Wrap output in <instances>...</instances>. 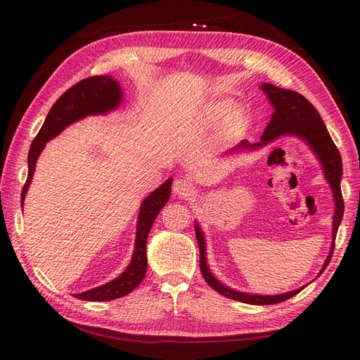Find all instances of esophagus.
<instances>
[{"label":"esophagus","mask_w":360,"mask_h":360,"mask_svg":"<svg viewBox=\"0 0 360 360\" xmlns=\"http://www.w3.org/2000/svg\"><path fill=\"white\" fill-rule=\"evenodd\" d=\"M193 184L192 182H190L188 179H186V178H178L174 181V184H173V192L178 195V196H181V198H184V196H188L190 193L193 192Z\"/></svg>","instance_id":"1"}]
</instances>
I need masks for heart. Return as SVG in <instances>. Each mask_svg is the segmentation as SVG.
Here are the masks:
<instances>
[{
  "label": "heart",
  "instance_id": "b5f03b06",
  "mask_svg": "<svg viewBox=\"0 0 360 360\" xmlns=\"http://www.w3.org/2000/svg\"><path fill=\"white\" fill-rule=\"evenodd\" d=\"M232 102L231 101H215L207 105V108L204 110V122L209 125L218 124L219 120H224L223 124V134L226 137H233L241 131L244 127V114L240 110L232 111L231 115L228 112L232 110Z\"/></svg>",
  "mask_w": 360,
  "mask_h": 360
}]
</instances>
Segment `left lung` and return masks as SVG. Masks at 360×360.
Here are the masks:
<instances>
[{
    "label": "left lung",
    "instance_id": "8db88e82",
    "mask_svg": "<svg viewBox=\"0 0 360 360\" xmlns=\"http://www.w3.org/2000/svg\"><path fill=\"white\" fill-rule=\"evenodd\" d=\"M262 89L264 91V94L267 96V98H269V102L274 106V114L271 117V122L267 124L264 129L262 141L255 143H249L248 141H243L236 145L232 151L255 150L275 141L280 136L300 137V139L307 142L311 147V150L314 151V155L319 158L320 164L323 167L325 178L328 182H330L333 196H334V204H335L334 219H333L331 250H330V255H328V258L325 259L322 271H320V274H322L326 269V266L333 257L335 235H338V229L343 218V198H342V190H340V179H342L340 153L338 147L334 145L330 133H328V129L323 124L322 117H320V114L317 112V110L312 106V103L307 97L295 93V91L283 89L275 85H271V83H263ZM195 232H196L198 244H200V266H201L202 277L205 281H207V285L212 289H215L221 295L232 298V300H236V302L249 303V304H275V303L285 302L290 297H294L304 288L303 286L300 289L290 290V292L277 294V295H259V294L240 292V290L224 286L223 283L215 278V275H213L209 269L207 258H205V238L198 223L195 224Z\"/></svg>",
    "mask_w": 360,
    "mask_h": 360
}]
</instances>
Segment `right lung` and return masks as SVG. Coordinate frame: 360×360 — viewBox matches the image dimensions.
<instances>
[{"instance_id": "1", "label": "right lung", "mask_w": 360, "mask_h": 360, "mask_svg": "<svg viewBox=\"0 0 360 360\" xmlns=\"http://www.w3.org/2000/svg\"><path fill=\"white\" fill-rule=\"evenodd\" d=\"M120 101V85L111 75H94V77L80 80L68 89L65 94L60 96L58 101L53 103L48 112V116H46L44 124L32 141V145H30L27 155V179L21 190V207L22 202H25L30 181H32L37 159L43 151L46 142L58 136L68 125L83 117L91 116V114H106L116 110ZM172 182L173 179L168 178L162 186L142 201L139 218H137L134 252L127 269L117 278L111 280L106 285L75 294V297L88 302H108L124 297L137 288V285L143 280L145 272H147V238L150 229L155 223L158 213L170 198Z\"/></svg>"}]
</instances>
